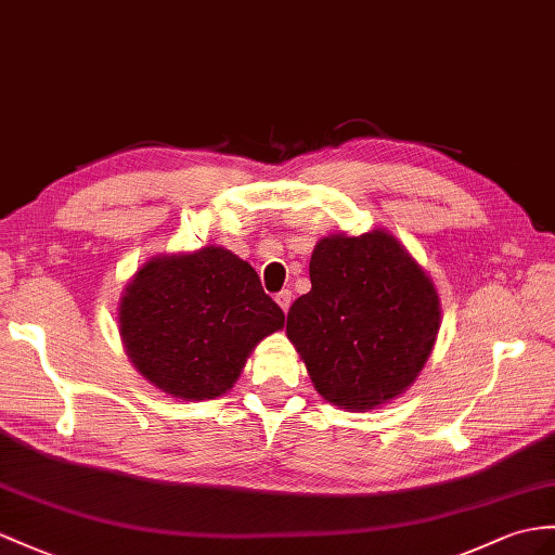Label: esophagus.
I'll return each instance as SVG.
<instances>
[{"label":"esophagus","mask_w":555,"mask_h":555,"mask_svg":"<svg viewBox=\"0 0 555 555\" xmlns=\"http://www.w3.org/2000/svg\"><path fill=\"white\" fill-rule=\"evenodd\" d=\"M275 301H278V306L287 313L289 306H292V292H289V289L278 292V294H275Z\"/></svg>","instance_id":"1"}]
</instances>
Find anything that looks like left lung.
Wrapping results in <instances>:
<instances>
[{"mask_svg": "<svg viewBox=\"0 0 555 555\" xmlns=\"http://www.w3.org/2000/svg\"><path fill=\"white\" fill-rule=\"evenodd\" d=\"M310 292L287 313V336L318 393L372 410L422 372L440 330L434 282L384 231L332 235L310 256Z\"/></svg>", "mask_w": 555, "mask_h": 555, "instance_id": "left-lung-1", "label": "left lung"}]
</instances>
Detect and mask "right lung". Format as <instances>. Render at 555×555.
I'll list each match as a JSON object with an SVG mask.
<instances>
[{
	"mask_svg": "<svg viewBox=\"0 0 555 555\" xmlns=\"http://www.w3.org/2000/svg\"><path fill=\"white\" fill-rule=\"evenodd\" d=\"M285 324L256 270L223 247L147 261L119 304V334L147 382L181 400L225 393Z\"/></svg>",
	"mask_w": 555,
	"mask_h": 555,
	"instance_id": "obj_1",
	"label": "right lung"
}]
</instances>
